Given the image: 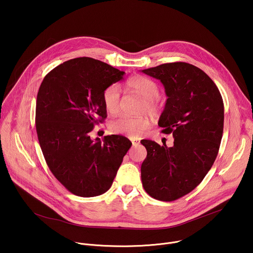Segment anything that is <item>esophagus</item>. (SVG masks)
Returning <instances> with one entry per match:
<instances>
[{"instance_id":"esophagus-1","label":"esophagus","mask_w":253,"mask_h":253,"mask_svg":"<svg viewBox=\"0 0 253 253\" xmlns=\"http://www.w3.org/2000/svg\"><path fill=\"white\" fill-rule=\"evenodd\" d=\"M130 140L132 141V145H133V146H138V145H139V144H140V140H139V139L131 138Z\"/></svg>"}]
</instances>
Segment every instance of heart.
<instances>
[{
    "label": "heart",
    "mask_w": 253,
    "mask_h": 253,
    "mask_svg": "<svg viewBox=\"0 0 253 253\" xmlns=\"http://www.w3.org/2000/svg\"><path fill=\"white\" fill-rule=\"evenodd\" d=\"M128 89L136 92L142 98L145 99L144 109L156 115L159 111L160 103L157 100L159 88L157 84L144 76H135L129 79L126 83ZM120 91L117 85H111L103 92V103L108 113L115 114L119 110ZM150 120L147 117H131L121 115L113 119L109 124V129L114 134H125L130 137H137L150 127Z\"/></svg>",
    "instance_id": "heart-1"
}]
</instances>
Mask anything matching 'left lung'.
I'll return each instance as SVG.
<instances>
[{"label":"left lung","instance_id":"8db88e82","mask_svg":"<svg viewBox=\"0 0 253 253\" xmlns=\"http://www.w3.org/2000/svg\"><path fill=\"white\" fill-rule=\"evenodd\" d=\"M141 72L162 83L167 100L158 125L174 138L172 147L141 141L147 150L141 165L142 184L151 197L173 201L202 181L217 156L223 100L208 75L191 64L167 63Z\"/></svg>","mask_w":253,"mask_h":253}]
</instances>
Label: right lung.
Listing matches in <instances>:
<instances>
[{
    "instance_id": "obj_1",
    "label": "right lung",
    "mask_w": 253,
    "mask_h": 253,
    "mask_svg": "<svg viewBox=\"0 0 253 253\" xmlns=\"http://www.w3.org/2000/svg\"><path fill=\"white\" fill-rule=\"evenodd\" d=\"M124 74L102 61L81 57L54 68L40 86L36 103L40 147L51 172L75 195L105 193L132 145L121 135L102 140L89 135L98 117H107L103 92Z\"/></svg>"
}]
</instances>
